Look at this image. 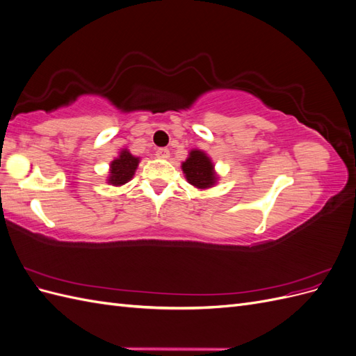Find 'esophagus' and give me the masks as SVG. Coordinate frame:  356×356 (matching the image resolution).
<instances>
[{"label":"esophagus","instance_id":"34e87169","mask_svg":"<svg viewBox=\"0 0 356 356\" xmlns=\"http://www.w3.org/2000/svg\"><path fill=\"white\" fill-rule=\"evenodd\" d=\"M156 156H157L159 159H163V160H166V159H169L170 153H169V149H168V148H159L157 152H156Z\"/></svg>","mask_w":356,"mask_h":356}]
</instances>
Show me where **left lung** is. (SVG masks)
<instances>
[{
    "label": "left lung",
    "instance_id": "left-lung-1",
    "mask_svg": "<svg viewBox=\"0 0 356 356\" xmlns=\"http://www.w3.org/2000/svg\"><path fill=\"white\" fill-rule=\"evenodd\" d=\"M181 168L190 184L200 190L213 187L218 179L213 170V163L202 149H191L187 160L182 161Z\"/></svg>",
    "mask_w": 356,
    "mask_h": 356
}]
</instances>
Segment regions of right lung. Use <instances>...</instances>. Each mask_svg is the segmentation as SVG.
<instances>
[{
	"mask_svg": "<svg viewBox=\"0 0 356 356\" xmlns=\"http://www.w3.org/2000/svg\"><path fill=\"white\" fill-rule=\"evenodd\" d=\"M139 163V157L129 153V149H122L117 159H114L110 163V177L108 184L111 186H123L126 182L131 181L135 175V170Z\"/></svg>",
	"mask_w": 356,
	"mask_h": 356,
	"instance_id": "add662e5",
	"label": "right lung"
}]
</instances>
